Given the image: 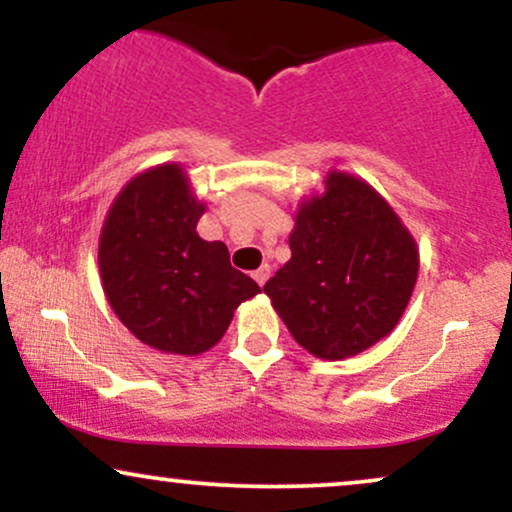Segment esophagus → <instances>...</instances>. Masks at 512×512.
<instances>
[{"mask_svg": "<svg viewBox=\"0 0 512 512\" xmlns=\"http://www.w3.org/2000/svg\"><path fill=\"white\" fill-rule=\"evenodd\" d=\"M269 274H272V267H269V264H262L260 269H255V274H252V276H255V281H257V284L264 286V284H267Z\"/></svg>", "mask_w": 512, "mask_h": 512, "instance_id": "34e87169", "label": "esophagus"}]
</instances>
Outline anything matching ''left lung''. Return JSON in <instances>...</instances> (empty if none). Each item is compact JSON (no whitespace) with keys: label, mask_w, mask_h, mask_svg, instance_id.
Masks as SVG:
<instances>
[{"label":"left lung","mask_w":512,"mask_h":512,"mask_svg":"<svg viewBox=\"0 0 512 512\" xmlns=\"http://www.w3.org/2000/svg\"><path fill=\"white\" fill-rule=\"evenodd\" d=\"M289 248L264 293L308 354L342 361L395 330L419 276V248L366 180L330 170L325 190L298 204Z\"/></svg>","instance_id":"1"}]
</instances>
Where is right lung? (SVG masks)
I'll list each match as a JSON object with an SVG mask.
<instances>
[{
	"instance_id": "add662e5",
	"label": "right lung",
	"mask_w": 512,
	"mask_h": 512,
	"mask_svg": "<svg viewBox=\"0 0 512 512\" xmlns=\"http://www.w3.org/2000/svg\"><path fill=\"white\" fill-rule=\"evenodd\" d=\"M207 211L180 163L134 175L110 204L98 269L105 298L139 342L163 354L209 351L260 286L238 272L221 240L199 238Z\"/></svg>"
}]
</instances>
